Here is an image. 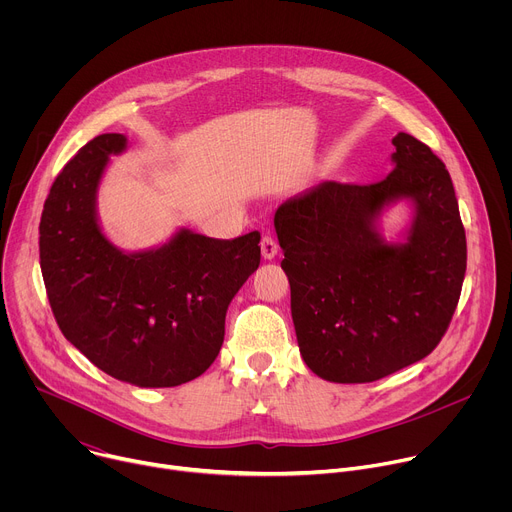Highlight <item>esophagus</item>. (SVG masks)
<instances>
[{"label":"esophagus","instance_id":"34e87169","mask_svg":"<svg viewBox=\"0 0 512 512\" xmlns=\"http://www.w3.org/2000/svg\"><path fill=\"white\" fill-rule=\"evenodd\" d=\"M277 251H279V247H277L275 239L271 235H265L261 239V255H263V259H267V261L273 259L277 255Z\"/></svg>","mask_w":512,"mask_h":512}]
</instances>
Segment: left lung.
Masks as SVG:
<instances>
[{
	"label": "left lung",
	"instance_id": "obj_1",
	"mask_svg": "<svg viewBox=\"0 0 512 512\" xmlns=\"http://www.w3.org/2000/svg\"><path fill=\"white\" fill-rule=\"evenodd\" d=\"M393 172L375 184L322 182L275 212L300 352L334 383H373L425 358L446 334L466 273V233L450 172L429 145L393 137ZM409 197L408 241L374 221Z\"/></svg>",
	"mask_w": 512,
	"mask_h": 512
}]
</instances>
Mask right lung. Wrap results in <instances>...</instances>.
<instances>
[{
	"label": "right lung",
	"instance_id": "add662e5",
	"mask_svg": "<svg viewBox=\"0 0 512 512\" xmlns=\"http://www.w3.org/2000/svg\"><path fill=\"white\" fill-rule=\"evenodd\" d=\"M125 135L85 143L56 176L40 218V267L58 328L113 379L178 387L221 352L225 316L259 267L257 231L218 241L180 231L168 245L123 253L101 233L95 196Z\"/></svg>",
	"mask_w": 512,
	"mask_h": 512
}]
</instances>
